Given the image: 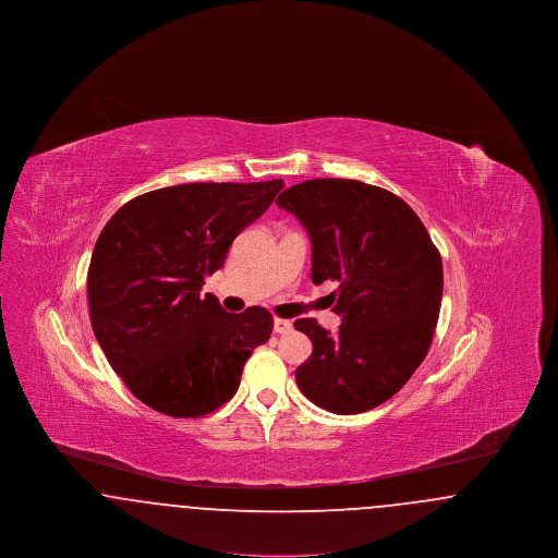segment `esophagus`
I'll return each mask as SVG.
<instances>
[{
    "instance_id": "1",
    "label": "esophagus",
    "mask_w": 558,
    "mask_h": 558,
    "mask_svg": "<svg viewBox=\"0 0 558 558\" xmlns=\"http://www.w3.org/2000/svg\"><path fill=\"white\" fill-rule=\"evenodd\" d=\"M274 330H276V332H278V335H289V332H292L291 319H282V318L274 319Z\"/></svg>"
}]
</instances>
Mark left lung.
<instances>
[{
	"mask_svg": "<svg viewBox=\"0 0 558 558\" xmlns=\"http://www.w3.org/2000/svg\"><path fill=\"white\" fill-rule=\"evenodd\" d=\"M278 207L312 239V280L330 292L337 335L294 322L314 351L296 368L301 393L335 414H360L393 398L423 364L441 307V255L423 221L385 187L322 178L284 190Z\"/></svg>",
	"mask_w": 558,
	"mask_h": 558,
	"instance_id": "1",
	"label": "left lung"
}]
</instances>
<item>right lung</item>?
Segmentation results:
<instances>
[{"label": "right lung", "mask_w": 558, "mask_h": 558, "mask_svg": "<svg viewBox=\"0 0 558 558\" xmlns=\"http://www.w3.org/2000/svg\"><path fill=\"white\" fill-rule=\"evenodd\" d=\"M282 187V180L160 187L125 203L100 232L87 271L92 328L112 371L160 414L217 410L239 391L253 349L267 343V310L228 314L201 289Z\"/></svg>", "instance_id": "add662e5"}]
</instances>
